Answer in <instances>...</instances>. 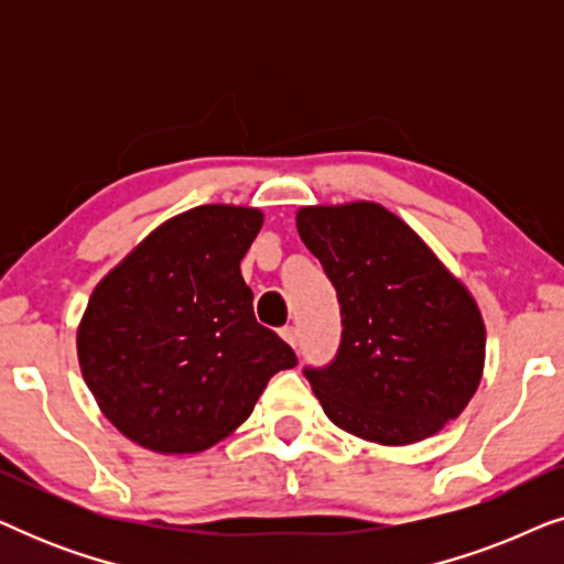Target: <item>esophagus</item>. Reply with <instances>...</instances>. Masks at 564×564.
Returning <instances> with one entry per match:
<instances>
[{
	"label": "esophagus",
	"mask_w": 564,
	"mask_h": 564,
	"mask_svg": "<svg viewBox=\"0 0 564 564\" xmlns=\"http://www.w3.org/2000/svg\"><path fill=\"white\" fill-rule=\"evenodd\" d=\"M282 338L292 346V349H297V328L284 326V328H282Z\"/></svg>",
	"instance_id": "esophagus-1"
}]
</instances>
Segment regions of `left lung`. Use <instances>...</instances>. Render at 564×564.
I'll list each match as a JSON object with an SVG mask.
<instances>
[{"instance_id": "1", "label": "left lung", "mask_w": 564, "mask_h": 564, "mask_svg": "<svg viewBox=\"0 0 564 564\" xmlns=\"http://www.w3.org/2000/svg\"><path fill=\"white\" fill-rule=\"evenodd\" d=\"M297 234L341 305L334 361L305 367L328 419L388 446L457 419L485 367V323L465 284L377 203L300 207Z\"/></svg>"}]
</instances>
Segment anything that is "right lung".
I'll list each match as a JSON object with an SVG mask.
<instances>
[{
    "label": "right lung",
    "instance_id": "obj_1",
    "mask_svg": "<svg viewBox=\"0 0 564 564\" xmlns=\"http://www.w3.org/2000/svg\"><path fill=\"white\" fill-rule=\"evenodd\" d=\"M257 207L199 205L143 238L91 292L76 330L107 421L159 454L210 449L249 419L295 351L257 323L241 259Z\"/></svg>",
    "mask_w": 564,
    "mask_h": 564
}]
</instances>
